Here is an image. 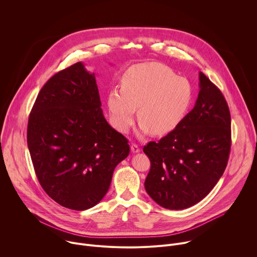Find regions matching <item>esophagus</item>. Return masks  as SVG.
I'll return each instance as SVG.
<instances>
[{
    "mask_svg": "<svg viewBox=\"0 0 257 257\" xmlns=\"http://www.w3.org/2000/svg\"><path fill=\"white\" fill-rule=\"evenodd\" d=\"M130 149H131V152L133 153V154H137V153H139L140 152V149H139V146L137 145V144H131V146H130Z\"/></svg>",
    "mask_w": 257,
    "mask_h": 257,
    "instance_id": "esophagus-1",
    "label": "esophagus"
}]
</instances>
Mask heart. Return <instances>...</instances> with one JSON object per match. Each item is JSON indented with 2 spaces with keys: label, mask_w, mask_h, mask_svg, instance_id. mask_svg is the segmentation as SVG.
<instances>
[{
  "label": "heart",
  "mask_w": 257,
  "mask_h": 257,
  "mask_svg": "<svg viewBox=\"0 0 257 257\" xmlns=\"http://www.w3.org/2000/svg\"><path fill=\"white\" fill-rule=\"evenodd\" d=\"M194 90L191 82L164 64L140 63L131 66L121 78V89L107 94V107L116 129L127 133L134 123L139 134L156 136L173 132L187 116Z\"/></svg>",
  "instance_id": "obj_1"
}]
</instances>
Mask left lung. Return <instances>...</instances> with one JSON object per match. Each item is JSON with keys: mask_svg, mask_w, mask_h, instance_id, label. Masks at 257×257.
Segmentation results:
<instances>
[{"mask_svg": "<svg viewBox=\"0 0 257 257\" xmlns=\"http://www.w3.org/2000/svg\"><path fill=\"white\" fill-rule=\"evenodd\" d=\"M231 149V115L219 90L199 72V92L183 122L143 148L151 160L148 194L162 207L185 209L202 200L225 172Z\"/></svg>", "mask_w": 257, "mask_h": 257, "instance_id": "8db88e82", "label": "left lung"}]
</instances>
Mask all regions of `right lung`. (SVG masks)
I'll use <instances>...</instances> for the list:
<instances>
[{"instance_id":"obj_1","label":"right lung","mask_w":257,"mask_h":257,"mask_svg":"<svg viewBox=\"0 0 257 257\" xmlns=\"http://www.w3.org/2000/svg\"><path fill=\"white\" fill-rule=\"evenodd\" d=\"M100 106L94 73L78 62L48 80L29 115L27 145L36 177L52 199L70 209L96 205L130 152Z\"/></svg>"}]
</instances>
